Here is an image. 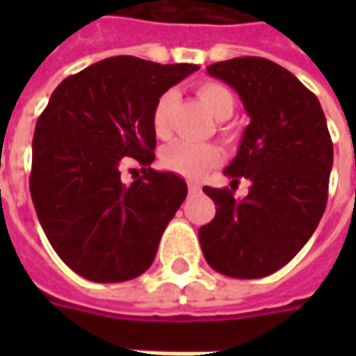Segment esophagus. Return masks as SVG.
Instances as JSON below:
<instances>
[{
    "label": "esophagus",
    "instance_id": "34e87169",
    "mask_svg": "<svg viewBox=\"0 0 356 356\" xmlns=\"http://www.w3.org/2000/svg\"><path fill=\"white\" fill-rule=\"evenodd\" d=\"M202 186L198 185V183H188V193H200Z\"/></svg>",
    "mask_w": 356,
    "mask_h": 356
}]
</instances>
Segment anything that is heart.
<instances>
[{
  "instance_id": "obj_1",
  "label": "heart",
  "mask_w": 356,
  "mask_h": 356,
  "mask_svg": "<svg viewBox=\"0 0 356 356\" xmlns=\"http://www.w3.org/2000/svg\"><path fill=\"white\" fill-rule=\"evenodd\" d=\"M196 95L217 120H227L236 106L234 91L219 81H200L196 86ZM173 102H175V93L165 91L160 95V99L156 101L152 108V129L158 137L170 135V112ZM221 131L227 137L232 133L229 125H223ZM162 162L168 170L175 171L183 177L198 179L221 162V152L213 145H196L188 140H177L163 150Z\"/></svg>"
}]
</instances>
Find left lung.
Listing matches in <instances>:
<instances>
[{"label":"left lung","mask_w":356,"mask_h":356,"mask_svg":"<svg viewBox=\"0 0 356 356\" xmlns=\"http://www.w3.org/2000/svg\"><path fill=\"white\" fill-rule=\"evenodd\" d=\"M244 102L250 125L225 173L250 179L246 198L204 186L216 202L200 227L209 267L231 278H263L291 261L318 227L328 200L334 147L318 99L286 68L261 57L208 66Z\"/></svg>","instance_id":"1"}]
</instances>
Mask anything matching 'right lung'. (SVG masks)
Here are the masks:
<instances>
[{"label":"right lung","instance_id":"add662e5","mask_svg":"<svg viewBox=\"0 0 356 356\" xmlns=\"http://www.w3.org/2000/svg\"><path fill=\"white\" fill-rule=\"evenodd\" d=\"M196 65L110 57L68 76L38 118L30 194L58 257L93 282H125L154 261L186 183L154 171L152 108ZM141 165L134 183L121 168Z\"/></svg>","mask_w":356,"mask_h":356}]
</instances>
